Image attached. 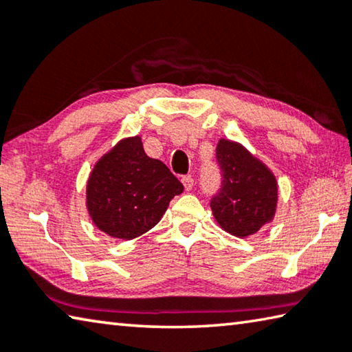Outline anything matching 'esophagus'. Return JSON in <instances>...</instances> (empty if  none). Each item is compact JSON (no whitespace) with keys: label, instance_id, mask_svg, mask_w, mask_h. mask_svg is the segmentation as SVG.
Instances as JSON below:
<instances>
[{"label":"esophagus","instance_id":"34e87169","mask_svg":"<svg viewBox=\"0 0 352 352\" xmlns=\"http://www.w3.org/2000/svg\"><path fill=\"white\" fill-rule=\"evenodd\" d=\"M182 183H183L184 189L190 190V189H192V186H194V178L190 177V175H184V177H182Z\"/></svg>","mask_w":352,"mask_h":352}]
</instances>
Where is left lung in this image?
<instances>
[{"label": "left lung", "mask_w": 352, "mask_h": 352, "mask_svg": "<svg viewBox=\"0 0 352 352\" xmlns=\"http://www.w3.org/2000/svg\"><path fill=\"white\" fill-rule=\"evenodd\" d=\"M216 160L222 183L210 204L214 217L233 236L254 234L275 214V177L247 148L233 141H219Z\"/></svg>", "instance_id": "obj_1"}]
</instances>
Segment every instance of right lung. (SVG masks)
Instances as JSON below:
<instances>
[{"label":"right lung","instance_id":"right-lung-1","mask_svg":"<svg viewBox=\"0 0 352 352\" xmlns=\"http://www.w3.org/2000/svg\"><path fill=\"white\" fill-rule=\"evenodd\" d=\"M182 192L178 178L163 162L147 157L135 136L118 142L94 166L87 206L100 231L130 241L153 228Z\"/></svg>","mask_w":352,"mask_h":352}]
</instances>
